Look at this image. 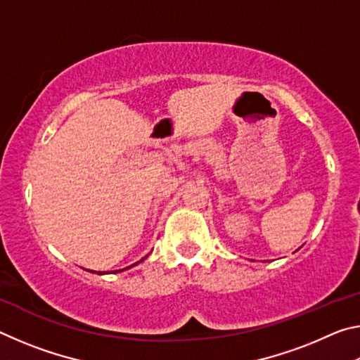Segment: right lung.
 <instances>
[{"label":"right lung","mask_w":360,"mask_h":360,"mask_svg":"<svg viewBox=\"0 0 360 360\" xmlns=\"http://www.w3.org/2000/svg\"><path fill=\"white\" fill-rule=\"evenodd\" d=\"M144 259H146V257H144ZM144 259H141V260H139V262H143ZM139 262H136V264H133V265L127 266V268H131V266H135V265H138V264H139ZM127 268H124V270H127ZM117 271H122V270H117ZM117 271H115V273H117ZM92 273H95V271H92ZM103 273H105V271H103ZM103 273H101V271H98V275H103Z\"/></svg>","instance_id":"obj_1"}]
</instances>
